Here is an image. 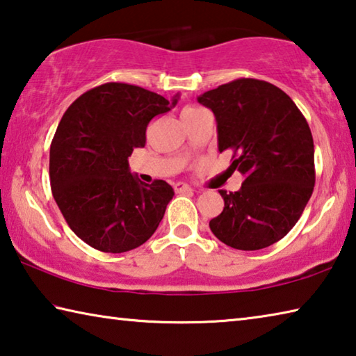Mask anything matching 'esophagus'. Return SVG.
<instances>
[{"label": "esophagus", "mask_w": 356, "mask_h": 356, "mask_svg": "<svg viewBox=\"0 0 356 356\" xmlns=\"http://www.w3.org/2000/svg\"><path fill=\"white\" fill-rule=\"evenodd\" d=\"M174 190H176L177 193H184V191H191L193 188L190 185H186L184 182H177L176 185H174Z\"/></svg>", "instance_id": "34e87169"}]
</instances>
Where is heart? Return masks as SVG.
I'll return each instance as SVG.
<instances>
[{"label":"heart","instance_id":"b5f03b06","mask_svg":"<svg viewBox=\"0 0 356 356\" xmlns=\"http://www.w3.org/2000/svg\"><path fill=\"white\" fill-rule=\"evenodd\" d=\"M200 110L201 108H197V106H186L182 111V116H185V114H190V113H195V111H200Z\"/></svg>","mask_w":356,"mask_h":356}]
</instances>
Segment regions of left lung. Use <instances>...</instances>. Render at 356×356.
Here are the masks:
<instances>
[{
	"label": "left lung",
	"mask_w": 356,
	"mask_h": 356,
	"mask_svg": "<svg viewBox=\"0 0 356 356\" xmlns=\"http://www.w3.org/2000/svg\"><path fill=\"white\" fill-rule=\"evenodd\" d=\"M216 119L218 150H234L231 168L242 188L220 190L222 212L210 231L236 250H262L281 240L300 220L316 184L309 125L275 84L238 78L197 97Z\"/></svg>",
	"instance_id": "1"
}]
</instances>
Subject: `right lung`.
<instances>
[{"mask_svg": "<svg viewBox=\"0 0 356 356\" xmlns=\"http://www.w3.org/2000/svg\"><path fill=\"white\" fill-rule=\"evenodd\" d=\"M177 99L105 83L64 113L50 146V184L64 220L84 243L116 254L138 248L156 231L174 190L165 180H138L129 156L146 144L150 120Z\"/></svg>", "mask_w": 356, "mask_h": 356, "instance_id": "1", "label": "right lung"}]
</instances>
